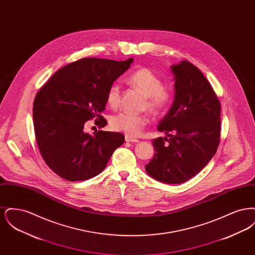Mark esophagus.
I'll list each match as a JSON object with an SVG mask.
<instances>
[{"mask_svg":"<svg viewBox=\"0 0 255 255\" xmlns=\"http://www.w3.org/2000/svg\"><path fill=\"white\" fill-rule=\"evenodd\" d=\"M125 141H126V142H131V143H136V142H138V139H135V138H132V137L126 136V137H125Z\"/></svg>","mask_w":255,"mask_h":255,"instance_id":"1","label":"esophagus"}]
</instances>
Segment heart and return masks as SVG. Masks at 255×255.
<instances>
[{
    "instance_id": "heart-1",
    "label": "heart",
    "mask_w": 255,
    "mask_h": 255,
    "mask_svg": "<svg viewBox=\"0 0 255 255\" xmlns=\"http://www.w3.org/2000/svg\"><path fill=\"white\" fill-rule=\"evenodd\" d=\"M128 82L138 89L145 96L144 109L153 114H158L165 109L172 100V95L168 89L162 87V81L158 75L148 68H139L131 73ZM106 101L111 108L117 109L121 105L122 91L117 83L109 86L106 93ZM148 118L145 115H134L123 112L111 119V127L117 132L125 133L129 137L138 136L146 125Z\"/></svg>"
}]
</instances>
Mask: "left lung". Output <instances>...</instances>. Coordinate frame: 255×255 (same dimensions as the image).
Wrapping results in <instances>:
<instances>
[{"label":"left lung","instance_id":"1","mask_svg":"<svg viewBox=\"0 0 255 255\" xmlns=\"http://www.w3.org/2000/svg\"><path fill=\"white\" fill-rule=\"evenodd\" d=\"M175 100L158 122L168 137L152 140L154 158L146 172L159 182L182 183L203 169L215 155L221 135V105L212 86L188 61L171 67Z\"/></svg>","mask_w":255,"mask_h":255}]
</instances>
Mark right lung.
Returning a JSON list of instances; mask_svg holds the SVG:
<instances>
[{
    "label": "right lung",
    "instance_id": "right-lung-1",
    "mask_svg": "<svg viewBox=\"0 0 255 255\" xmlns=\"http://www.w3.org/2000/svg\"><path fill=\"white\" fill-rule=\"evenodd\" d=\"M133 58L115 61L82 58L61 68L38 91L33 102L37 145L47 165L61 178L85 181L101 173L117 148L118 132L86 133L88 121L101 127L111 84L127 71Z\"/></svg>",
    "mask_w": 255,
    "mask_h": 255
}]
</instances>
